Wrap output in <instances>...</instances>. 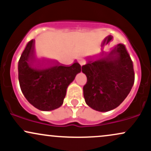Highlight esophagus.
I'll use <instances>...</instances> for the list:
<instances>
[{
	"label": "esophagus",
	"mask_w": 151,
	"mask_h": 151,
	"mask_svg": "<svg viewBox=\"0 0 151 151\" xmlns=\"http://www.w3.org/2000/svg\"><path fill=\"white\" fill-rule=\"evenodd\" d=\"M78 62H79V65H80L81 66L84 65V64H85V62H86L85 60H84V59H82V58H80V59H79V60H78Z\"/></svg>",
	"instance_id": "34e87169"
}]
</instances>
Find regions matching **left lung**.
<instances>
[{
    "label": "left lung",
    "mask_w": 151,
    "mask_h": 151,
    "mask_svg": "<svg viewBox=\"0 0 151 151\" xmlns=\"http://www.w3.org/2000/svg\"><path fill=\"white\" fill-rule=\"evenodd\" d=\"M81 69L87 78L83 87L86 104L98 111L119 106L134 84L133 62L123 44L89 60Z\"/></svg>",
    "instance_id": "1"
}]
</instances>
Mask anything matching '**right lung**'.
Here are the masks:
<instances>
[{
  "mask_svg": "<svg viewBox=\"0 0 151 151\" xmlns=\"http://www.w3.org/2000/svg\"><path fill=\"white\" fill-rule=\"evenodd\" d=\"M80 72L78 62L66 67L58 61L38 60L35 56V40L27 43L18 62L22 93L29 103L45 111L61 106L67 87Z\"/></svg>",
  "mask_w": 151,
  "mask_h": 151,
  "instance_id": "1",
  "label": "right lung"
}]
</instances>
